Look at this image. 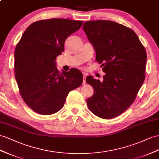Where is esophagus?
Wrapping results in <instances>:
<instances>
[{
  "label": "esophagus",
  "instance_id": "1",
  "mask_svg": "<svg viewBox=\"0 0 159 159\" xmlns=\"http://www.w3.org/2000/svg\"><path fill=\"white\" fill-rule=\"evenodd\" d=\"M87 76V74L86 73H83V84H85L86 83V80H85V79H86Z\"/></svg>",
  "mask_w": 159,
  "mask_h": 159
}]
</instances>
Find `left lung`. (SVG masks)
Instances as JSON below:
<instances>
[{
	"label": "left lung",
	"mask_w": 159,
	"mask_h": 159,
	"mask_svg": "<svg viewBox=\"0 0 159 159\" xmlns=\"http://www.w3.org/2000/svg\"><path fill=\"white\" fill-rule=\"evenodd\" d=\"M83 29L105 73L103 82L92 76L86 78L94 89V94L87 100V106L101 118L111 119L132 104L144 83L145 48L135 32L116 22L86 21Z\"/></svg>",
	"instance_id": "left-lung-1"
}]
</instances>
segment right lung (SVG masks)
Returning <instances> with one entry per match:
<instances>
[{"instance_id": "right-lung-1", "label": "right lung", "mask_w": 159, "mask_h": 159, "mask_svg": "<svg viewBox=\"0 0 159 159\" xmlns=\"http://www.w3.org/2000/svg\"><path fill=\"white\" fill-rule=\"evenodd\" d=\"M83 21L50 19L34 22L27 28L15 50V72L20 95L32 110L51 115L64 106L68 93L83 83L79 70L60 72L56 57L64 42L79 30Z\"/></svg>"}]
</instances>
